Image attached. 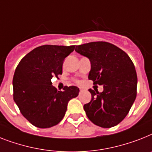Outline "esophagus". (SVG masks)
<instances>
[{"label":"esophagus","mask_w":152,"mask_h":152,"mask_svg":"<svg viewBox=\"0 0 152 152\" xmlns=\"http://www.w3.org/2000/svg\"><path fill=\"white\" fill-rule=\"evenodd\" d=\"M80 92H83V91H85V88H83V87H80Z\"/></svg>","instance_id":"34e87169"}]
</instances>
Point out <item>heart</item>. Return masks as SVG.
Listing matches in <instances>:
<instances>
[{"instance_id": "obj_1", "label": "heart", "mask_w": 152, "mask_h": 152, "mask_svg": "<svg viewBox=\"0 0 152 152\" xmlns=\"http://www.w3.org/2000/svg\"><path fill=\"white\" fill-rule=\"evenodd\" d=\"M76 82H78V80H76Z\"/></svg>"}]
</instances>
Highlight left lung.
Here are the masks:
<instances>
[{
	"mask_svg": "<svg viewBox=\"0 0 152 152\" xmlns=\"http://www.w3.org/2000/svg\"><path fill=\"white\" fill-rule=\"evenodd\" d=\"M75 50L91 61L89 80L104 87L101 93L89 90L91 101L83 105L88 119L103 128L118 125L137 97V76L133 61L125 51L108 42H91L76 46Z\"/></svg>",
	"mask_w": 152,
	"mask_h": 152,
	"instance_id": "left-lung-1",
	"label": "left lung"
}]
</instances>
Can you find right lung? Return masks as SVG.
Segmentation results:
<instances>
[{"mask_svg":"<svg viewBox=\"0 0 152 152\" xmlns=\"http://www.w3.org/2000/svg\"><path fill=\"white\" fill-rule=\"evenodd\" d=\"M75 49L72 46L43 45L28 53L16 67L13 76V98L20 112L39 128L58 124L65 116L68 102L78 96L77 87L59 91L51 79L62 74L64 59Z\"/></svg>","mask_w":152,"mask_h":152,"instance_id":"right-lung-1","label":"right lung"}]
</instances>
